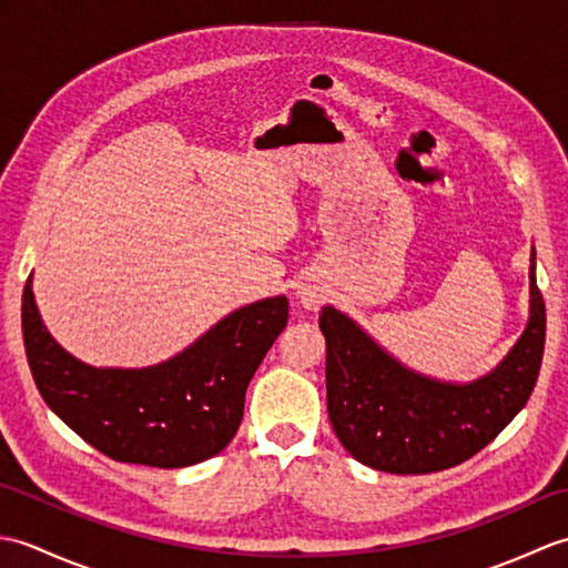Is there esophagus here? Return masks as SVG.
<instances>
[{"label": "esophagus", "instance_id": "1", "mask_svg": "<svg viewBox=\"0 0 568 568\" xmlns=\"http://www.w3.org/2000/svg\"><path fill=\"white\" fill-rule=\"evenodd\" d=\"M297 295H300V303H303L305 307H317L322 303V293L315 285H303L297 291Z\"/></svg>", "mask_w": 568, "mask_h": 568}]
</instances>
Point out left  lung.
I'll use <instances>...</instances> for the list:
<instances>
[{
    "instance_id": "obj_1",
    "label": "left lung",
    "mask_w": 568,
    "mask_h": 568,
    "mask_svg": "<svg viewBox=\"0 0 568 568\" xmlns=\"http://www.w3.org/2000/svg\"><path fill=\"white\" fill-rule=\"evenodd\" d=\"M529 322L503 364L468 385L429 381L342 315L324 307L327 413L356 462L397 476L434 474L478 454L520 413L535 390L545 354L547 310L529 261Z\"/></svg>"
}]
</instances>
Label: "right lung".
<instances>
[{
	"label": "right lung",
	"instance_id": "1",
	"mask_svg": "<svg viewBox=\"0 0 568 568\" xmlns=\"http://www.w3.org/2000/svg\"><path fill=\"white\" fill-rule=\"evenodd\" d=\"M287 324V300L241 307L161 366L92 368L60 348L21 297L31 376L45 405L114 462L183 468L220 454L244 417L248 381Z\"/></svg>",
	"mask_w": 568,
	"mask_h": 568
}]
</instances>
